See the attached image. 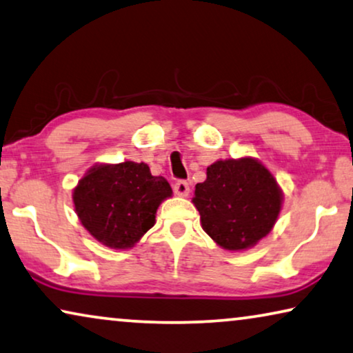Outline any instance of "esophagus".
<instances>
[{
	"instance_id": "34e87169",
	"label": "esophagus",
	"mask_w": 353,
	"mask_h": 353,
	"mask_svg": "<svg viewBox=\"0 0 353 353\" xmlns=\"http://www.w3.org/2000/svg\"><path fill=\"white\" fill-rule=\"evenodd\" d=\"M174 193L179 194V196H188L190 193V185L185 181H177L174 183Z\"/></svg>"
}]
</instances>
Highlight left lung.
I'll use <instances>...</instances> for the list:
<instances>
[{
	"instance_id": "obj_1",
	"label": "left lung",
	"mask_w": 353,
	"mask_h": 353,
	"mask_svg": "<svg viewBox=\"0 0 353 353\" xmlns=\"http://www.w3.org/2000/svg\"><path fill=\"white\" fill-rule=\"evenodd\" d=\"M194 187L193 204L201 227L222 249L241 252L270 234L283 193L271 171L252 157L219 160Z\"/></svg>"
}]
</instances>
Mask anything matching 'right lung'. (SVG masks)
Segmentation results:
<instances>
[{
	"label": "right lung",
	"mask_w": 353,
	"mask_h": 353,
	"mask_svg": "<svg viewBox=\"0 0 353 353\" xmlns=\"http://www.w3.org/2000/svg\"><path fill=\"white\" fill-rule=\"evenodd\" d=\"M171 194L166 179L152 176L145 163H97L72 190V203L94 239L125 250L154 227L157 209Z\"/></svg>",
	"instance_id": "obj_1"
}]
</instances>
